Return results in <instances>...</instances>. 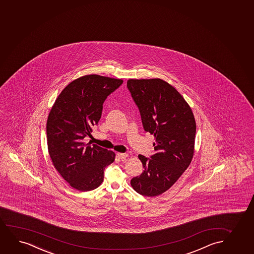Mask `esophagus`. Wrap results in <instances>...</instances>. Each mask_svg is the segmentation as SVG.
<instances>
[{"mask_svg": "<svg viewBox=\"0 0 254 254\" xmlns=\"http://www.w3.org/2000/svg\"><path fill=\"white\" fill-rule=\"evenodd\" d=\"M127 156H128V155L126 153H120V152L117 153V157H119L120 159H124V158H126Z\"/></svg>", "mask_w": 254, "mask_h": 254, "instance_id": "obj_1", "label": "esophagus"}]
</instances>
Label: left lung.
Segmentation results:
<instances>
[{
  "label": "left lung",
  "instance_id": "obj_1",
  "mask_svg": "<svg viewBox=\"0 0 254 254\" xmlns=\"http://www.w3.org/2000/svg\"><path fill=\"white\" fill-rule=\"evenodd\" d=\"M144 129L155 138L151 159L138 155L144 171L131 180L138 193L156 197L169 190L191 163L196 123L191 107L176 88L161 78L127 80Z\"/></svg>",
  "mask_w": 254,
  "mask_h": 254
}]
</instances>
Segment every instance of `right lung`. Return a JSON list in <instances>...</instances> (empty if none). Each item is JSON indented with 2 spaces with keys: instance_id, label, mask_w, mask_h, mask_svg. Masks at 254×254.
<instances>
[{
  "instance_id": "add662e5",
  "label": "right lung",
  "mask_w": 254,
  "mask_h": 254,
  "mask_svg": "<svg viewBox=\"0 0 254 254\" xmlns=\"http://www.w3.org/2000/svg\"><path fill=\"white\" fill-rule=\"evenodd\" d=\"M122 78L89 74L76 78L60 93L48 116L47 144L54 167L70 187L94 190L104 181V169L116 154L84 138L97 125L107 97Z\"/></svg>"
}]
</instances>
